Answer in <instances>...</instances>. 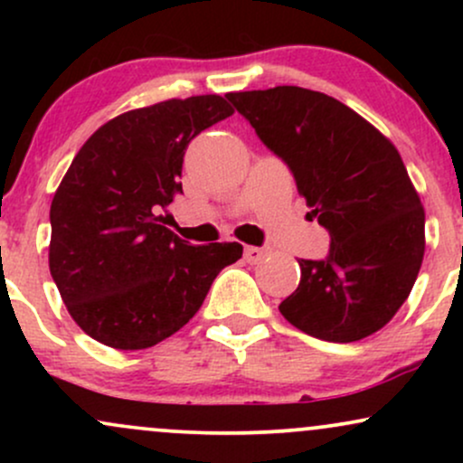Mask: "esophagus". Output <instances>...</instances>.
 Returning <instances> with one entry per match:
<instances>
[{
  "label": "esophagus",
  "instance_id": "obj_1",
  "mask_svg": "<svg viewBox=\"0 0 463 463\" xmlns=\"http://www.w3.org/2000/svg\"><path fill=\"white\" fill-rule=\"evenodd\" d=\"M263 257H265V250H263V248L248 246L246 250H243V259H246V261H248V263H252V265L261 263V261H263Z\"/></svg>",
  "mask_w": 463,
  "mask_h": 463
}]
</instances>
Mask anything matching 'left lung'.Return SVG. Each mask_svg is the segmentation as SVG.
<instances>
[{
  "label": "left lung",
  "instance_id": "obj_1",
  "mask_svg": "<svg viewBox=\"0 0 463 463\" xmlns=\"http://www.w3.org/2000/svg\"><path fill=\"white\" fill-rule=\"evenodd\" d=\"M280 156L331 235L322 261L300 263L280 302L285 320L324 342H359L383 328L416 283L424 209L394 143L339 99L300 87L228 93Z\"/></svg>",
  "mask_w": 463,
  "mask_h": 463
}]
</instances>
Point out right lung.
Instances as JSON below:
<instances>
[{
    "label": "right lung",
    "instance_id": "add662e5",
    "mask_svg": "<svg viewBox=\"0 0 463 463\" xmlns=\"http://www.w3.org/2000/svg\"><path fill=\"white\" fill-rule=\"evenodd\" d=\"M235 110L222 95L135 109L80 147L52 200L50 272L69 316L89 337L141 350L187 324L241 243L191 246L161 211L183 194L184 150Z\"/></svg>",
    "mask_w": 463,
    "mask_h": 463
}]
</instances>
